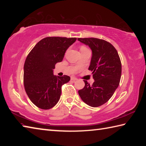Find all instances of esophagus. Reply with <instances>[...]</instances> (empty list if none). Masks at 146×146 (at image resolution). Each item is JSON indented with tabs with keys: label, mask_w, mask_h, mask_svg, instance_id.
I'll return each mask as SVG.
<instances>
[{
	"label": "esophagus",
	"mask_w": 146,
	"mask_h": 146,
	"mask_svg": "<svg viewBox=\"0 0 146 146\" xmlns=\"http://www.w3.org/2000/svg\"><path fill=\"white\" fill-rule=\"evenodd\" d=\"M71 80L73 81H76V80H77V78H76V77H74V76H71Z\"/></svg>",
	"instance_id": "1"
}]
</instances>
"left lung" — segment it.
<instances>
[{
    "instance_id": "left-lung-1",
    "label": "left lung",
    "mask_w": 146,
    "mask_h": 146,
    "mask_svg": "<svg viewBox=\"0 0 146 146\" xmlns=\"http://www.w3.org/2000/svg\"><path fill=\"white\" fill-rule=\"evenodd\" d=\"M92 50L89 70L92 71L95 82L90 85L84 80L85 86L78 90L80 98L86 104L96 108L110 99L119 85L122 64L117 49L111 44L97 38H78Z\"/></svg>"
}]
</instances>
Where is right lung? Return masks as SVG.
Segmentation results:
<instances>
[{
  "label": "right lung",
  "mask_w": 146,
  "mask_h": 146,
  "mask_svg": "<svg viewBox=\"0 0 146 146\" xmlns=\"http://www.w3.org/2000/svg\"><path fill=\"white\" fill-rule=\"evenodd\" d=\"M76 38L48 36L42 39L27 56L24 66V85L36 107L49 110L60 99L62 86L70 80L68 75H53L55 64L62 62L67 49Z\"/></svg>",
  "instance_id": "add662e5"
}]
</instances>
